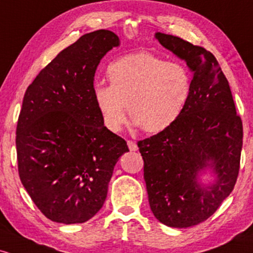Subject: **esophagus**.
<instances>
[{"label":"esophagus","instance_id":"34e87169","mask_svg":"<svg viewBox=\"0 0 253 253\" xmlns=\"http://www.w3.org/2000/svg\"><path fill=\"white\" fill-rule=\"evenodd\" d=\"M127 145H128L129 151H138V145L135 144V141L128 140V141H127Z\"/></svg>","mask_w":253,"mask_h":253}]
</instances>
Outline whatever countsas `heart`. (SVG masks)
Here are the masks:
<instances>
[{
    "label": "heart",
    "instance_id": "1",
    "mask_svg": "<svg viewBox=\"0 0 253 253\" xmlns=\"http://www.w3.org/2000/svg\"><path fill=\"white\" fill-rule=\"evenodd\" d=\"M107 76L110 85L96 83L92 94L104 126L112 132L123 128L126 106L134 126L147 133L162 132L178 120L190 97L189 71L146 52L114 60Z\"/></svg>",
    "mask_w": 253,
    "mask_h": 253
}]
</instances>
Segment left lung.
I'll return each mask as SVG.
<instances>
[{
    "instance_id": "obj_1",
    "label": "left lung",
    "mask_w": 253,
    "mask_h": 253,
    "mask_svg": "<svg viewBox=\"0 0 253 253\" xmlns=\"http://www.w3.org/2000/svg\"><path fill=\"white\" fill-rule=\"evenodd\" d=\"M163 47L193 72L184 112L158 134L138 141L153 215L164 225L187 228L215 213L233 190L239 172L243 124L227 78L201 46L157 32ZM211 170L214 178L199 177Z\"/></svg>"
}]
</instances>
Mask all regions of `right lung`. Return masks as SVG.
Returning a JSON list of instances; mask_svg holds the SVG:
<instances>
[{
	"label": "right lung",
	"mask_w": 253,
	"mask_h": 253,
	"mask_svg": "<svg viewBox=\"0 0 253 253\" xmlns=\"http://www.w3.org/2000/svg\"><path fill=\"white\" fill-rule=\"evenodd\" d=\"M120 39L108 30L84 34L45 66L25 92L16 127L19 176L54 222L82 223L102 208L123 138L104 126L94 100L101 59Z\"/></svg>",
	"instance_id": "add662e5"
}]
</instances>
